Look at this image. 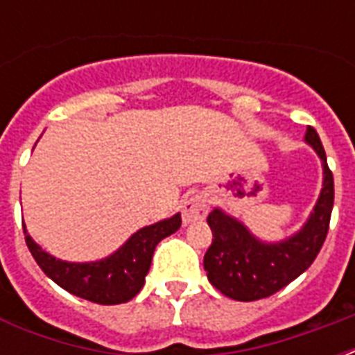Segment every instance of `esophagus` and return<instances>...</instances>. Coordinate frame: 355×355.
I'll use <instances>...</instances> for the list:
<instances>
[{
    "instance_id": "esophagus-1",
    "label": "esophagus",
    "mask_w": 355,
    "mask_h": 355,
    "mask_svg": "<svg viewBox=\"0 0 355 355\" xmlns=\"http://www.w3.org/2000/svg\"><path fill=\"white\" fill-rule=\"evenodd\" d=\"M209 211V201L203 193H193L182 201V223L192 224L203 220Z\"/></svg>"
}]
</instances>
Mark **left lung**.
<instances>
[{
    "mask_svg": "<svg viewBox=\"0 0 355 355\" xmlns=\"http://www.w3.org/2000/svg\"><path fill=\"white\" fill-rule=\"evenodd\" d=\"M304 140L321 159L323 186L300 230L282 241H262L223 209L215 207L209 213L213 243L205 253L203 268L211 285L228 298L251 302L277 293L310 268L327 238L335 201L333 173L329 171L327 155L313 127L306 129Z\"/></svg>",
    "mask_w": 355,
    "mask_h": 355,
    "instance_id": "obj_1",
    "label": "left lung"
}]
</instances>
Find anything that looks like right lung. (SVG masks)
Returning a JSON list of instances; mask_svg holds the SVG:
<instances>
[{"instance_id":"obj_1","label":"right lung","mask_w":355,"mask_h":355,"mask_svg":"<svg viewBox=\"0 0 355 355\" xmlns=\"http://www.w3.org/2000/svg\"><path fill=\"white\" fill-rule=\"evenodd\" d=\"M180 213L159 223L144 226L132 234L117 251L106 259L94 262L60 261L35 243L32 236H26L30 253L40 264L47 277L76 297L85 298L96 304H121L129 302L142 289L148 270L152 264L155 245L180 228Z\"/></svg>"}]
</instances>
